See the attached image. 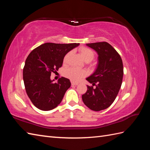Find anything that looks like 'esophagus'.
Returning <instances> with one entry per match:
<instances>
[{
	"instance_id": "obj_1",
	"label": "esophagus",
	"mask_w": 150,
	"mask_h": 150,
	"mask_svg": "<svg viewBox=\"0 0 150 150\" xmlns=\"http://www.w3.org/2000/svg\"><path fill=\"white\" fill-rule=\"evenodd\" d=\"M71 85H72V86H77V85H78V83H77V82H71Z\"/></svg>"
}]
</instances>
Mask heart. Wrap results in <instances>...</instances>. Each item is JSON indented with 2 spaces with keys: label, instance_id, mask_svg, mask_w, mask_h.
<instances>
[{
  "label": "heart",
  "instance_id": "b5f03b06",
  "mask_svg": "<svg viewBox=\"0 0 150 150\" xmlns=\"http://www.w3.org/2000/svg\"><path fill=\"white\" fill-rule=\"evenodd\" d=\"M79 53H80L82 58H83L85 61L86 62H90L94 59V52L92 50L88 48V47H80V49H79ZM68 55L69 53L67 54L66 57H64V60L67 59ZM64 75L66 77L69 78L70 80H71L72 81L78 82L86 75V73L84 70L79 69L75 68H71L66 70Z\"/></svg>",
  "mask_w": 150,
  "mask_h": 150
}]
</instances>
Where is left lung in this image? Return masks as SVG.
<instances>
[{
  "label": "left lung",
  "instance_id": "left-lung-1",
  "mask_svg": "<svg viewBox=\"0 0 150 150\" xmlns=\"http://www.w3.org/2000/svg\"><path fill=\"white\" fill-rule=\"evenodd\" d=\"M98 54V65L94 73L86 80L95 86H87L82 95L84 104L98 111L110 107L120 90L123 78V64L120 55L109 43L100 42L86 44Z\"/></svg>",
  "mask_w": 150,
  "mask_h": 150
}]
</instances>
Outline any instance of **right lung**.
Wrapping results in <instances>:
<instances>
[{"label": "right lung", "instance_id": "add662e5", "mask_svg": "<svg viewBox=\"0 0 150 150\" xmlns=\"http://www.w3.org/2000/svg\"><path fill=\"white\" fill-rule=\"evenodd\" d=\"M79 43H44L31 52L25 62L23 80L26 93L38 109L49 111L61 103L67 90L71 86L68 79L61 77L54 83L51 73L62 66L63 59Z\"/></svg>", "mask_w": 150, "mask_h": 150}]
</instances>
